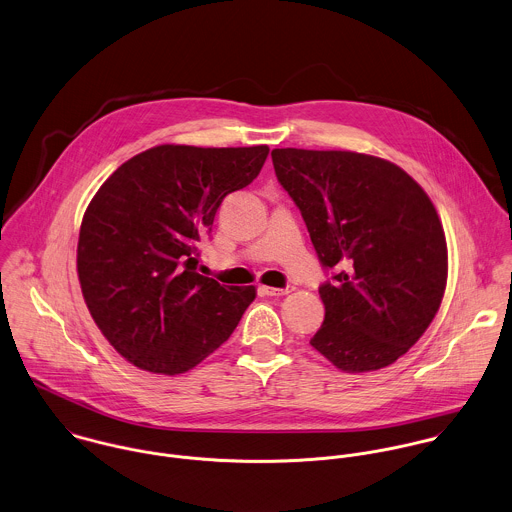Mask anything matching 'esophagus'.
<instances>
[{
    "mask_svg": "<svg viewBox=\"0 0 512 512\" xmlns=\"http://www.w3.org/2000/svg\"><path fill=\"white\" fill-rule=\"evenodd\" d=\"M261 293L267 297H285L289 293H293V287H285V289H275V287H261Z\"/></svg>",
    "mask_w": 512,
    "mask_h": 512,
    "instance_id": "obj_1",
    "label": "esophagus"
}]
</instances>
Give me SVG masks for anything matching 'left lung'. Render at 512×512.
I'll use <instances>...</instances> for the list:
<instances>
[{"instance_id": "8db88e82", "label": "left lung", "mask_w": 512, "mask_h": 512, "mask_svg": "<svg viewBox=\"0 0 512 512\" xmlns=\"http://www.w3.org/2000/svg\"><path fill=\"white\" fill-rule=\"evenodd\" d=\"M281 186L299 205L324 267V320L310 338L346 374L394 364L421 338L447 287L435 205L390 160L350 150L275 148Z\"/></svg>"}]
</instances>
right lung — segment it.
<instances>
[{
    "label": "right lung",
    "mask_w": 512,
    "mask_h": 512,
    "mask_svg": "<svg viewBox=\"0 0 512 512\" xmlns=\"http://www.w3.org/2000/svg\"><path fill=\"white\" fill-rule=\"evenodd\" d=\"M269 146L160 144L108 176L83 215L77 275L87 308L132 366L164 376L217 350L257 295L196 273L225 196L249 186Z\"/></svg>",
    "instance_id": "obj_1"
}]
</instances>
